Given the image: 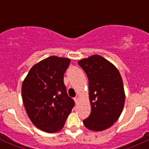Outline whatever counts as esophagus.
Here are the masks:
<instances>
[{
    "instance_id": "obj_1",
    "label": "esophagus",
    "mask_w": 149,
    "mask_h": 149,
    "mask_svg": "<svg viewBox=\"0 0 149 149\" xmlns=\"http://www.w3.org/2000/svg\"><path fill=\"white\" fill-rule=\"evenodd\" d=\"M78 100H79V99H78V97H75L74 98V101H75V102H76V103L77 104L78 102Z\"/></svg>"
}]
</instances>
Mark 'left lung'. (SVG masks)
<instances>
[{
  "instance_id": "obj_1",
  "label": "left lung",
  "mask_w": 149,
  "mask_h": 149,
  "mask_svg": "<svg viewBox=\"0 0 149 149\" xmlns=\"http://www.w3.org/2000/svg\"><path fill=\"white\" fill-rule=\"evenodd\" d=\"M89 81L91 113L83 124L92 131H102L117 121L123 109L125 92L118 70L100 55L78 61Z\"/></svg>"
}]
</instances>
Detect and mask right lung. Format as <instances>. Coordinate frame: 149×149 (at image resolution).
I'll return each mask as SVG.
<instances>
[{
    "label": "right lung",
    "mask_w": 149,
    "mask_h": 149,
    "mask_svg": "<svg viewBox=\"0 0 149 149\" xmlns=\"http://www.w3.org/2000/svg\"><path fill=\"white\" fill-rule=\"evenodd\" d=\"M71 60L51 56L35 64L24 80L22 96L31 121L40 130L56 132L64 127L74 107L64 83Z\"/></svg>",
    "instance_id": "obj_1"
}]
</instances>
